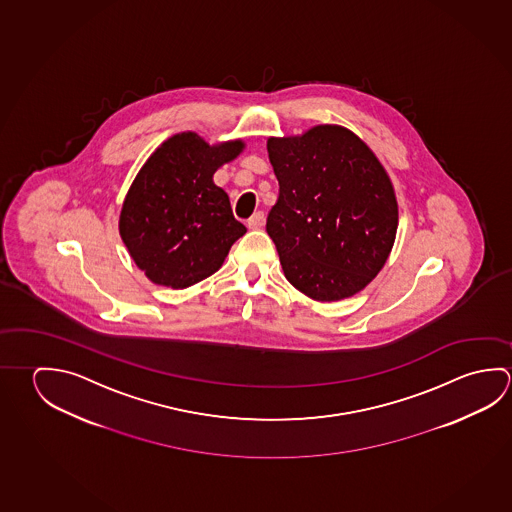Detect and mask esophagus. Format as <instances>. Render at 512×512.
Here are the masks:
<instances>
[{
    "label": "esophagus",
    "mask_w": 512,
    "mask_h": 512,
    "mask_svg": "<svg viewBox=\"0 0 512 512\" xmlns=\"http://www.w3.org/2000/svg\"><path fill=\"white\" fill-rule=\"evenodd\" d=\"M264 225V214L262 212H255L250 219H248V228L250 230H259Z\"/></svg>",
    "instance_id": "obj_1"
}]
</instances>
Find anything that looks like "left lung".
<instances>
[{
    "instance_id": "1",
    "label": "left lung",
    "mask_w": 512,
    "mask_h": 512,
    "mask_svg": "<svg viewBox=\"0 0 512 512\" xmlns=\"http://www.w3.org/2000/svg\"><path fill=\"white\" fill-rule=\"evenodd\" d=\"M277 203L266 230L284 275L316 302L356 295L383 269L399 210L388 172L347 127L268 138Z\"/></svg>"
}]
</instances>
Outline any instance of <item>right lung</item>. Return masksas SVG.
<instances>
[{
  "instance_id": "1",
  "label": "right lung",
  "mask_w": 512,
  "mask_h": 512,
  "mask_svg": "<svg viewBox=\"0 0 512 512\" xmlns=\"http://www.w3.org/2000/svg\"><path fill=\"white\" fill-rule=\"evenodd\" d=\"M246 147L210 145L194 131L167 138L136 174L118 219L127 252L158 286L185 289L214 275L246 234L214 174Z\"/></svg>"
}]
</instances>
